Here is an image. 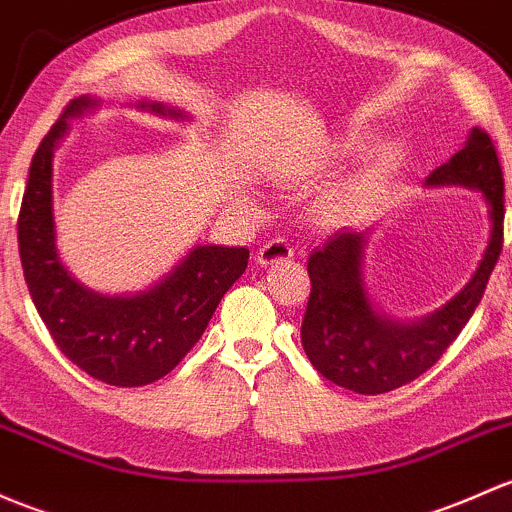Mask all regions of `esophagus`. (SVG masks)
Returning <instances> with one entry per match:
<instances>
[{
	"label": "esophagus",
	"instance_id": "obj_1",
	"mask_svg": "<svg viewBox=\"0 0 512 512\" xmlns=\"http://www.w3.org/2000/svg\"><path fill=\"white\" fill-rule=\"evenodd\" d=\"M294 257V247L289 245L284 238H274L257 250V265L260 267H272L279 262H287Z\"/></svg>",
	"mask_w": 512,
	"mask_h": 512
}]
</instances>
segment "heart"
Here are the masks:
<instances>
[{"label":"heart","mask_w":512,"mask_h":512,"mask_svg":"<svg viewBox=\"0 0 512 512\" xmlns=\"http://www.w3.org/2000/svg\"><path fill=\"white\" fill-rule=\"evenodd\" d=\"M365 142L360 137H341L336 142H331L326 147V152L319 157V164L316 169H331V166L343 164V161H351L363 152ZM385 171V159L378 157L373 161L368 171H363L360 176L348 181V184L338 186L336 191H331L324 196V201L316 208V215H319L324 223H346L353 215H358L365 206L370 203V198L378 191V181Z\"/></svg>","instance_id":"obj_1"}]
</instances>
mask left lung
Returning <instances> with one entry per match:
<instances>
[{
	"label": "left lung",
	"instance_id": "left-lung-1",
	"mask_svg": "<svg viewBox=\"0 0 512 512\" xmlns=\"http://www.w3.org/2000/svg\"><path fill=\"white\" fill-rule=\"evenodd\" d=\"M424 186L473 188L486 201L491 220L476 272L437 311L400 321L378 309L365 284V250L373 225L338 230L306 262L311 294L301 321V346L326 380L360 395H380L412 383L437 363L476 311L503 250V171L483 129L473 127L464 149L437 166Z\"/></svg>",
	"mask_w": 512,
	"mask_h": 512
}]
</instances>
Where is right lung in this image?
I'll return each instance as SVG.
<instances>
[{"mask_svg":"<svg viewBox=\"0 0 512 512\" xmlns=\"http://www.w3.org/2000/svg\"><path fill=\"white\" fill-rule=\"evenodd\" d=\"M102 107L100 98L73 100L31 159L19 213V255L36 311L68 360L90 378L142 387L164 378L206 331L220 299L242 277L247 247L196 245L159 282L134 294H100L63 265L53 218V152L71 120ZM137 110L188 120L184 110L139 100Z\"/></svg>","mask_w":512,"mask_h":512,"instance_id":"add662e5","label":"right lung"}]
</instances>
